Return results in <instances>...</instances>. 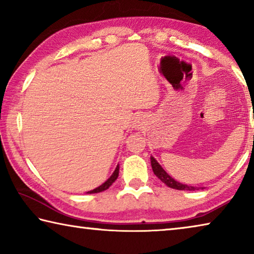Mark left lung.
Segmentation results:
<instances>
[{
  "label": "left lung",
  "instance_id": "1",
  "mask_svg": "<svg viewBox=\"0 0 254 254\" xmlns=\"http://www.w3.org/2000/svg\"><path fill=\"white\" fill-rule=\"evenodd\" d=\"M151 159V166H152V170L153 174L157 176V177L161 180L163 184H166L167 186L174 189H178V190H198V187H194V186H189V185L186 184H182L177 182V180L174 179L170 175L167 174V171L162 168L156 159H154L152 156L150 157ZM201 189H204L203 187H200Z\"/></svg>",
  "mask_w": 254,
  "mask_h": 254
}]
</instances>
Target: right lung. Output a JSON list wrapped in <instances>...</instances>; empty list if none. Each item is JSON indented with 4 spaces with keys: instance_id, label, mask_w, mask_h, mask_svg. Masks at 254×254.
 <instances>
[{
    "instance_id": "obj_1",
    "label": "right lung",
    "mask_w": 254,
    "mask_h": 254,
    "mask_svg": "<svg viewBox=\"0 0 254 254\" xmlns=\"http://www.w3.org/2000/svg\"><path fill=\"white\" fill-rule=\"evenodd\" d=\"M119 171H120V166L118 165L117 166V168H115V170L113 171V174L111 175V177L106 180L105 183H103L101 186H98L97 188H95V189H93V190H89V191H87V194H95V192H101V191H103V190H106L107 188H109L112 184H113L115 180L118 179V177H119Z\"/></svg>"
}]
</instances>
